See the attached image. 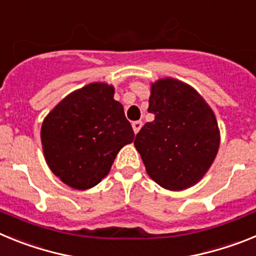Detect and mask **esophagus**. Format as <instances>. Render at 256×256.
<instances>
[{
	"label": "esophagus",
	"mask_w": 256,
	"mask_h": 256,
	"mask_svg": "<svg viewBox=\"0 0 256 256\" xmlns=\"http://www.w3.org/2000/svg\"><path fill=\"white\" fill-rule=\"evenodd\" d=\"M142 126H144V123H142L141 120H136L132 123V126H133V130H134V133L137 134V133L140 132V130L142 128Z\"/></svg>",
	"instance_id": "1"
}]
</instances>
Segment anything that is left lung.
Masks as SVG:
<instances>
[{
	"label": "left lung",
	"instance_id": "obj_1",
	"mask_svg": "<svg viewBox=\"0 0 256 256\" xmlns=\"http://www.w3.org/2000/svg\"><path fill=\"white\" fill-rule=\"evenodd\" d=\"M148 112L155 119L134 140L148 174L172 191L194 186L218 152L219 130L212 110L188 84L166 78L151 86Z\"/></svg>",
	"mask_w": 256,
	"mask_h": 256
}]
</instances>
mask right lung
Listing matches in <instances>:
<instances>
[{"instance_id": "1", "label": "right lung", "mask_w": 256, "mask_h": 256, "mask_svg": "<svg viewBox=\"0 0 256 256\" xmlns=\"http://www.w3.org/2000/svg\"><path fill=\"white\" fill-rule=\"evenodd\" d=\"M134 138L114 88L91 83L70 94L46 116L40 130L52 173L76 190L100 183L115 156Z\"/></svg>"}]
</instances>
